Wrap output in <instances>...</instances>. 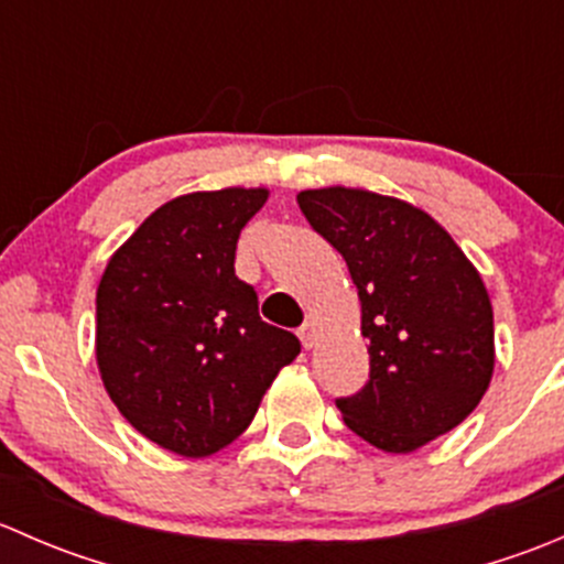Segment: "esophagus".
<instances>
[{"instance_id": "1", "label": "esophagus", "mask_w": 564, "mask_h": 564, "mask_svg": "<svg viewBox=\"0 0 564 564\" xmlns=\"http://www.w3.org/2000/svg\"><path fill=\"white\" fill-rule=\"evenodd\" d=\"M297 335H300V340H303L305 349H311V346H314V340H316V327H314V322H305L303 327L297 329Z\"/></svg>"}]
</instances>
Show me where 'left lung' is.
Wrapping results in <instances>:
<instances>
[{
  "label": "left lung",
  "instance_id": "left-lung-1",
  "mask_svg": "<svg viewBox=\"0 0 564 564\" xmlns=\"http://www.w3.org/2000/svg\"><path fill=\"white\" fill-rule=\"evenodd\" d=\"M308 224L346 259L368 338L366 388L344 423L384 453H414L464 423L494 373V308L477 267L414 204L362 187L300 191Z\"/></svg>",
  "mask_w": 564,
  "mask_h": 564
}]
</instances>
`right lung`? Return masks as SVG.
<instances>
[{"instance_id":"obj_1","label":"right lung","mask_w":564,"mask_h":564,"mask_svg":"<svg viewBox=\"0 0 564 564\" xmlns=\"http://www.w3.org/2000/svg\"><path fill=\"white\" fill-rule=\"evenodd\" d=\"M267 187H224L158 207L108 259L98 283L95 357L122 417L185 458H207L253 420L297 335L261 322L235 275L240 231Z\"/></svg>"}]
</instances>
